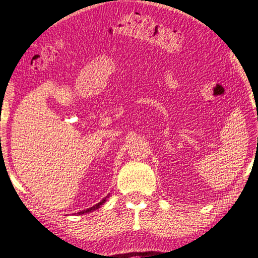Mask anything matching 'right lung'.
I'll return each instance as SVG.
<instances>
[{"instance_id": "obj_1", "label": "right lung", "mask_w": 258, "mask_h": 258, "mask_svg": "<svg viewBox=\"0 0 258 258\" xmlns=\"http://www.w3.org/2000/svg\"><path fill=\"white\" fill-rule=\"evenodd\" d=\"M109 197V195H108L107 197L105 198H103V200H102L101 202H99V203H97V204H95L94 207H91V208H88V209L86 210H82V212H79L78 213V215H83V214H86V213H91V212H94V210H97L98 208H101V206H103V204L105 203V201H107V198Z\"/></svg>"}]
</instances>
